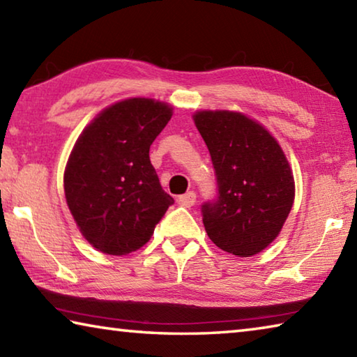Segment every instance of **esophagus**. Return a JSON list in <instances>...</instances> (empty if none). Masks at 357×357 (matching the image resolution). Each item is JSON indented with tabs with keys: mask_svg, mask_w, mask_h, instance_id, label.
Masks as SVG:
<instances>
[{
	"mask_svg": "<svg viewBox=\"0 0 357 357\" xmlns=\"http://www.w3.org/2000/svg\"><path fill=\"white\" fill-rule=\"evenodd\" d=\"M195 202H197V195H195V192H192V190L184 193V195H179L178 197V203L181 204V206H184V208L193 206V204H195Z\"/></svg>",
	"mask_w": 357,
	"mask_h": 357,
	"instance_id": "obj_1",
	"label": "esophagus"
}]
</instances>
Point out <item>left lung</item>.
<instances>
[{"label": "left lung", "mask_w": 357, "mask_h": 357, "mask_svg": "<svg viewBox=\"0 0 357 357\" xmlns=\"http://www.w3.org/2000/svg\"><path fill=\"white\" fill-rule=\"evenodd\" d=\"M193 121L213 160L217 193L202 204L204 229L222 250L252 257L280 233L294 179L275 138L245 114L198 112Z\"/></svg>", "instance_id": "obj_1"}]
</instances>
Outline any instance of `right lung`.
<instances>
[{"label": "right lung", "mask_w": 357, "mask_h": 357, "mask_svg": "<svg viewBox=\"0 0 357 357\" xmlns=\"http://www.w3.org/2000/svg\"><path fill=\"white\" fill-rule=\"evenodd\" d=\"M170 118L167 104L128 99L102 112L77 140L64 172L66 202L98 250L128 255L140 249L174 203L149 160Z\"/></svg>", "instance_id": "add662e5"}]
</instances>
